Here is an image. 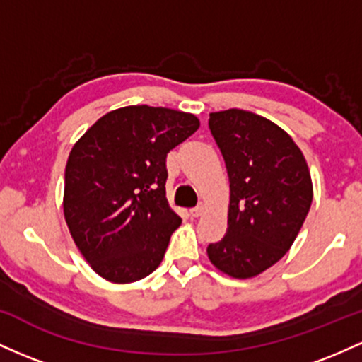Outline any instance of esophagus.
<instances>
[{"label":"esophagus","mask_w":362,"mask_h":362,"mask_svg":"<svg viewBox=\"0 0 362 362\" xmlns=\"http://www.w3.org/2000/svg\"><path fill=\"white\" fill-rule=\"evenodd\" d=\"M204 211H206V206L199 204L197 207H194V209H190V216H192V218H199V216L204 214Z\"/></svg>","instance_id":"esophagus-1"}]
</instances>
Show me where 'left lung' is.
I'll list each match as a JSON object with an SVG mask.
<instances>
[{"label":"left lung","mask_w":362,"mask_h":362,"mask_svg":"<svg viewBox=\"0 0 362 362\" xmlns=\"http://www.w3.org/2000/svg\"><path fill=\"white\" fill-rule=\"evenodd\" d=\"M230 180L228 228L207 247L218 271L250 279L279 262L308 214L313 184L301 149L272 120L248 110L209 114Z\"/></svg>","instance_id":"left-lung-1"}]
</instances>
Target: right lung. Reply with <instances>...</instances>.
<instances>
[{"instance_id":"1","label":"right lung","mask_w":362,"mask_h":362,"mask_svg":"<svg viewBox=\"0 0 362 362\" xmlns=\"http://www.w3.org/2000/svg\"><path fill=\"white\" fill-rule=\"evenodd\" d=\"M199 126L189 112L129 105L74 143L62 209L78 250L103 279L129 284L161 264L182 223L167 201V155Z\"/></svg>"}]
</instances>
